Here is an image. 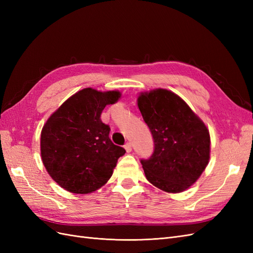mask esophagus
Masks as SVG:
<instances>
[{"label": "esophagus", "mask_w": 253, "mask_h": 253, "mask_svg": "<svg viewBox=\"0 0 253 253\" xmlns=\"http://www.w3.org/2000/svg\"><path fill=\"white\" fill-rule=\"evenodd\" d=\"M125 149H126V151L127 152V153H129L132 151V143L131 142H126V144H125Z\"/></svg>", "instance_id": "obj_1"}]
</instances>
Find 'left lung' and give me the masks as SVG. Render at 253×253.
Masks as SVG:
<instances>
[{
	"label": "left lung",
	"instance_id": "1",
	"mask_svg": "<svg viewBox=\"0 0 253 253\" xmlns=\"http://www.w3.org/2000/svg\"><path fill=\"white\" fill-rule=\"evenodd\" d=\"M138 108L154 141L151 157L140 159L145 177L166 192H182L198 179L209 163L208 128L170 90L158 88L141 94Z\"/></svg>",
	"mask_w": 253,
	"mask_h": 253
}]
</instances>
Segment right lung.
<instances>
[{
	"label": "right lung",
	"mask_w": 253,
	"mask_h": 253,
	"mask_svg": "<svg viewBox=\"0 0 253 253\" xmlns=\"http://www.w3.org/2000/svg\"><path fill=\"white\" fill-rule=\"evenodd\" d=\"M120 93L83 88L60 106L42 128L41 156L60 187L86 194L103 186L126 150L110 138V126L101 121L106 104Z\"/></svg>",
	"instance_id": "right-lung-1"
}]
</instances>
